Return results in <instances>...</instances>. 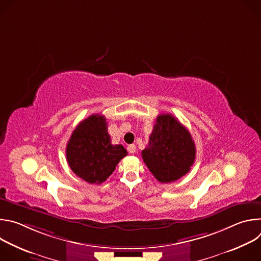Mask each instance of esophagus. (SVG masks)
<instances>
[{"instance_id":"esophagus-1","label":"esophagus","mask_w":261,"mask_h":261,"mask_svg":"<svg viewBox=\"0 0 261 261\" xmlns=\"http://www.w3.org/2000/svg\"><path fill=\"white\" fill-rule=\"evenodd\" d=\"M127 150H128V152H129L130 154H134V153L136 152V146H135V144H130V145H128Z\"/></svg>"}]
</instances>
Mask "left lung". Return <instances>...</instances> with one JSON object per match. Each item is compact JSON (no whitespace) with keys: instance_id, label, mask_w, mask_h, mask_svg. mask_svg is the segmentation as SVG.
<instances>
[{"instance_id":"left-lung-1","label":"left lung","mask_w":261,"mask_h":261,"mask_svg":"<svg viewBox=\"0 0 261 261\" xmlns=\"http://www.w3.org/2000/svg\"><path fill=\"white\" fill-rule=\"evenodd\" d=\"M143 162L161 182H170L188 173L195 161L196 148L190 132L169 114L157 117Z\"/></svg>"}]
</instances>
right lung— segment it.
Listing matches in <instances>:
<instances>
[{"instance_id": "1", "label": "right lung", "mask_w": 261, "mask_h": 261, "mask_svg": "<svg viewBox=\"0 0 261 261\" xmlns=\"http://www.w3.org/2000/svg\"><path fill=\"white\" fill-rule=\"evenodd\" d=\"M127 154L122 144H111L106 119L98 114L77 125L66 147L72 171L84 180L98 185L106 180Z\"/></svg>"}]
</instances>
